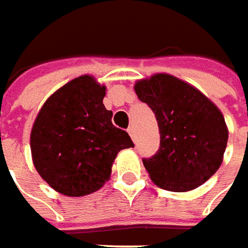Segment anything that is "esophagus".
<instances>
[{
    "mask_svg": "<svg viewBox=\"0 0 248 248\" xmlns=\"http://www.w3.org/2000/svg\"><path fill=\"white\" fill-rule=\"evenodd\" d=\"M128 133H129L131 139H132L133 141H135V140H136V133H135V128H133V127L128 128Z\"/></svg>",
    "mask_w": 248,
    "mask_h": 248,
    "instance_id": "34e87169",
    "label": "esophagus"
}]
</instances>
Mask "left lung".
Masks as SVG:
<instances>
[{
  "label": "left lung",
  "instance_id": "1",
  "mask_svg": "<svg viewBox=\"0 0 248 248\" xmlns=\"http://www.w3.org/2000/svg\"><path fill=\"white\" fill-rule=\"evenodd\" d=\"M135 92L154 110L160 147L143 164L154 183L167 191L188 192L219 170L227 147L223 113L198 88L168 73L135 82Z\"/></svg>",
  "mask_w": 248,
  "mask_h": 248
}]
</instances>
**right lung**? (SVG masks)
<instances>
[{"label": "right lung", "mask_w": 248, "mask_h": 248, "mask_svg": "<svg viewBox=\"0 0 248 248\" xmlns=\"http://www.w3.org/2000/svg\"><path fill=\"white\" fill-rule=\"evenodd\" d=\"M105 91L91 75L76 77L49 96L33 123L34 168L65 196L101 188L117 154L133 147L129 135L112 124L113 113L103 104Z\"/></svg>", "instance_id": "right-lung-1"}]
</instances>
